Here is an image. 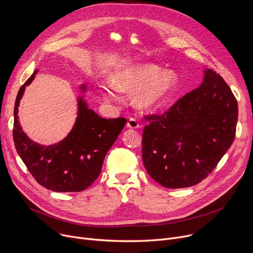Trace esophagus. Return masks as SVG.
Returning a JSON list of instances; mask_svg holds the SVG:
<instances>
[{"label":"esophagus","instance_id":"34e87169","mask_svg":"<svg viewBox=\"0 0 253 253\" xmlns=\"http://www.w3.org/2000/svg\"><path fill=\"white\" fill-rule=\"evenodd\" d=\"M127 127L130 129H137V128H139V123L136 119L130 118L127 122Z\"/></svg>","mask_w":253,"mask_h":253}]
</instances>
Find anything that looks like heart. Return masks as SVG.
<instances>
[{
  "label": "heart",
  "mask_w": 253,
  "mask_h": 253,
  "mask_svg": "<svg viewBox=\"0 0 253 253\" xmlns=\"http://www.w3.org/2000/svg\"><path fill=\"white\" fill-rule=\"evenodd\" d=\"M156 64L141 63L128 66L115 73L112 77V86L102 87L101 93L106 101L118 100L116 91L133 92L138 88L135 103L142 110H153L159 106L169 94L177 82V76L173 71H164Z\"/></svg>",
  "instance_id": "obj_1"
}]
</instances>
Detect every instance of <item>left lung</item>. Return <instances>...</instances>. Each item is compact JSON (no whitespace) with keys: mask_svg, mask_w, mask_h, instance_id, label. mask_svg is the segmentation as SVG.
Segmentation results:
<instances>
[{"mask_svg":"<svg viewBox=\"0 0 253 253\" xmlns=\"http://www.w3.org/2000/svg\"><path fill=\"white\" fill-rule=\"evenodd\" d=\"M201 85L150 121L142 133V161L150 176L168 189L202 181L232 145L238 103L214 71L205 69Z\"/></svg>","mask_w":253,"mask_h":253,"instance_id":"obj_1","label":"left lung"}]
</instances>
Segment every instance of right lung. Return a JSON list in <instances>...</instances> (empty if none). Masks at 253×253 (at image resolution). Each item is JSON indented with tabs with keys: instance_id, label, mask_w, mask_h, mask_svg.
<instances>
[{
	"instance_id": "obj_1",
	"label": "right lung",
	"mask_w": 253,
	"mask_h": 253,
	"mask_svg": "<svg viewBox=\"0 0 253 253\" xmlns=\"http://www.w3.org/2000/svg\"><path fill=\"white\" fill-rule=\"evenodd\" d=\"M39 71L36 70L18 91L14 106L13 139L21 160L35 179L53 192H82L96 180L102 163L119 134L125 127V118L105 119L88 108L85 95L78 97V116L74 127L61 141L43 145L32 140L22 130L18 106ZM86 92V85L80 86Z\"/></svg>"
}]
</instances>
